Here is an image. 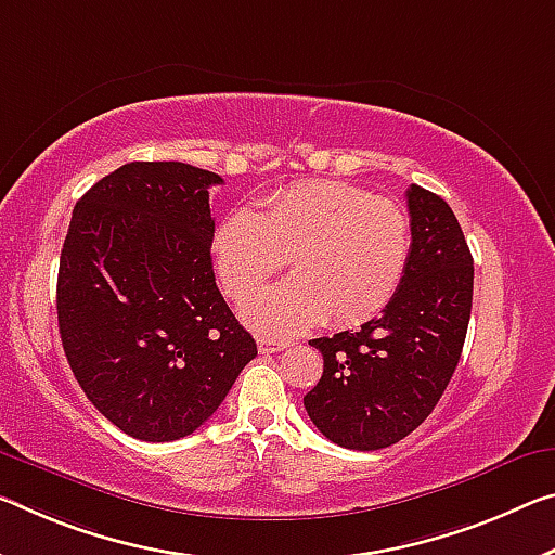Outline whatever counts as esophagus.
Instances as JSON below:
<instances>
[{
  "mask_svg": "<svg viewBox=\"0 0 555 555\" xmlns=\"http://www.w3.org/2000/svg\"><path fill=\"white\" fill-rule=\"evenodd\" d=\"M257 346H259V353L269 356V353H279V350L288 348V346H292V343H288V340H271V338H259V340H257Z\"/></svg>",
  "mask_w": 555,
  "mask_h": 555,
  "instance_id": "34e87169",
  "label": "esophagus"
}]
</instances>
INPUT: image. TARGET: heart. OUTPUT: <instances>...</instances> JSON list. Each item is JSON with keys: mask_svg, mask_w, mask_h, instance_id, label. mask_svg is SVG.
I'll list each match as a JSON object with an SVG mask.
<instances>
[{"mask_svg": "<svg viewBox=\"0 0 555 555\" xmlns=\"http://www.w3.org/2000/svg\"><path fill=\"white\" fill-rule=\"evenodd\" d=\"M410 246V217L395 199L309 180L274 192L261 215L227 212L215 227L212 259L219 284L240 301L289 257L295 276L242 306L257 331L288 336L321 319L358 325L380 313L402 284Z\"/></svg>", "mask_w": 555, "mask_h": 555, "instance_id": "obj_1", "label": "heart"}]
</instances>
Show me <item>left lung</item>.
Returning a JSON list of instances; mask_svg holds the SVG:
<instances>
[{
    "label": "left lung",
    "instance_id": "obj_1",
    "mask_svg": "<svg viewBox=\"0 0 555 555\" xmlns=\"http://www.w3.org/2000/svg\"><path fill=\"white\" fill-rule=\"evenodd\" d=\"M408 269L383 315L309 340L321 350L323 375L304 408L346 450H383L417 429L450 385L467 338L474 261L462 227L420 184L408 188Z\"/></svg>",
    "mask_w": 555,
    "mask_h": 555
}]
</instances>
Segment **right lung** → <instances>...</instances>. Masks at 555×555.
<instances>
[{
  "instance_id": "right-lung-1",
  "label": "right lung",
  "mask_w": 555,
  "mask_h": 555,
  "mask_svg": "<svg viewBox=\"0 0 555 555\" xmlns=\"http://www.w3.org/2000/svg\"><path fill=\"white\" fill-rule=\"evenodd\" d=\"M188 163H128L76 202L56 311L86 398L143 442L188 437L257 356L212 269L209 188Z\"/></svg>"
}]
</instances>
